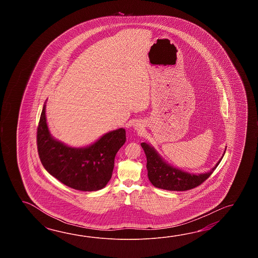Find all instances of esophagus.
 I'll return each instance as SVG.
<instances>
[{
	"label": "esophagus",
	"mask_w": 258,
	"mask_h": 258,
	"mask_svg": "<svg viewBox=\"0 0 258 258\" xmlns=\"http://www.w3.org/2000/svg\"><path fill=\"white\" fill-rule=\"evenodd\" d=\"M135 129H136V130H137V131H138V130H139V131H140V130H141V129H142V125H141V123H139V122H137V123H136V124H135Z\"/></svg>",
	"instance_id": "obj_1"
}]
</instances>
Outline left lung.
<instances>
[{"label": "left lung", "instance_id": "1", "mask_svg": "<svg viewBox=\"0 0 258 258\" xmlns=\"http://www.w3.org/2000/svg\"><path fill=\"white\" fill-rule=\"evenodd\" d=\"M141 147L147 157V169L149 181L154 186L169 191H186L203 183L216 170L226 151L225 149L221 159L209 172L194 174L179 170L167 163L156 151V149L147 143H141Z\"/></svg>", "mask_w": 258, "mask_h": 258}]
</instances>
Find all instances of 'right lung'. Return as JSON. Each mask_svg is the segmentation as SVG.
I'll return each instance as SVG.
<instances>
[{
    "instance_id": "1",
    "label": "right lung",
    "mask_w": 258,
    "mask_h": 258,
    "mask_svg": "<svg viewBox=\"0 0 258 258\" xmlns=\"http://www.w3.org/2000/svg\"><path fill=\"white\" fill-rule=\"evenodd\" d=\"M44 104L37 131L39 159L45 170L73 189L91 192L106 186L118 150L126 141L125 130L109 132L86 148H71L51 137Z\"/></svg>"
}]
</instances>
